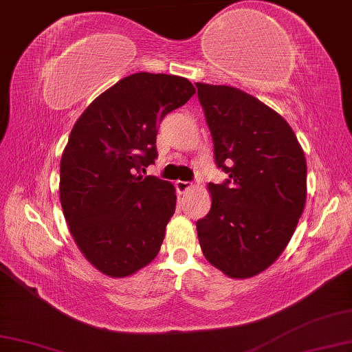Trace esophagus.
Segmentation results:
<instances>
[{
	"mask_svg": "<svg viewBox=\"0 0 352 352\" xmlns=\"http://www.w3.org/2000/svg\"><path fill=\"white\" fill-rule=\"evenodd\" d=\"M190 187H192V182H188V181H176V188H177V190H179L181 193L187 192Z\"/></svg>",
	"mask_w": 352,
	"mask_h": 352,
	"instance_id": "34e87169",
	"label": "esophagus"
}]
</instances>
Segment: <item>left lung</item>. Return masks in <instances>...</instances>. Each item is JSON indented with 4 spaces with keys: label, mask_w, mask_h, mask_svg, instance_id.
<instances>
[{
    "label": "left lung",
    "mask_w": 352,
    "mask_h": 352,
    "mask_svg": "<svg viewBox=\"0 0 352 352\" xmlns=\"http://www.w3.org/2000/svg\"><path fill=\"white\" fill-rule=\"evenodd\" d=\"M195 85L215 165L228 175L209 182L212 204L197 221L199 245L223 274L253 277L282 255L304 210V151L289 124L256 97L232 86Z\"/></svg>",
    "instance_id": "left-lung-1"
}]
</instances>
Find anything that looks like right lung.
<instances>
[{
	"mask_svg": "<svg viewBox=\"0 0 352 352\" xmlns=\"http://www.w3.org/2000/svg\"><path fill=\"white\" fill-rule=\"evenodd\" d=\"M195 94L177 75L138 72L78 118L61 157L59 198L85 258L127 277L157 256L176 209L173 184L142 176L157 159L159 124Z\"/></svg>",
	"mask_w": 352,
	"mask_h": 352,
	"instance_id": "add662e5",
	"label": "right lung"
}]
</instances>
